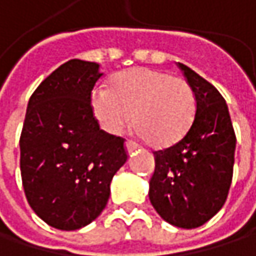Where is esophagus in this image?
Masks as SVG:
<instances>
[{"label": "esophagus", "mask_w": 256, "mask_h": 256, "mask_svg": "<svg viewBox=\"0 0 256 256\" xmlns=\"http://www.w3.org/2000/svg\"><path fill=\"white\" fill-rule=\"evenodd\" d=\"M126 148H128V152H133L134 150L139 148V145H138L136 142H133V140H128V142H126Z\"/></svg>", "instance_id": "obj_1"}]
</instances>
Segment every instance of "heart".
Listing matches in <instances>:
<instances>
[{"label": "heart", "mask_w": 256, "mask_h": 256, "mask_svg": "<svg viewBox=\"0 0 256 256\" xmlns=\"http://www.w3.org/2000/svg\"><path fill=\"white\" fill-rule=\"evenodd\" d=\"M90 105L94 118L108 133H123L133 118L136 130L150 145L169 146L190 128L196 96L185 78L154 68H133L117 74L108 90L96 87Z\"/></svg>", "instance_id": "b5f03b06"}]
</instances>
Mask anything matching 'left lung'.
Listing matches in <instances>:
<instances>
[{
    "label": "left lung",
    "mask_w": 256,
    "mask_h": 256,
    "mask_svg": "<svg viewBox=\"0 0 256 256\" xmlns=\"http://www.w3.org/2000/svg\"><path fill=\"white\" fill-rule=\"evenodd\" d=\"M178 66L194 90L196 114L178 142L154 151L148 196L164 221L179 228H197L227 200L236 133L222 94L191 68Z\"/></svg>",
    "instance_id": "1"
}]
</instances>
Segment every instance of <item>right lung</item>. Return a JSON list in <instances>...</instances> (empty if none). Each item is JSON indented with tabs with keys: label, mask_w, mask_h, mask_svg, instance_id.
Instances as JSON below:
<instances>
[{
	"label": "right lung",
	"mask_w": 256,
	"mask_h": 256,
	"mask_svg": "<svg viewBox=\"0 0 256 256\" xmlns=\"http://www.w3.org/2000/svg\"><path fill=\"white\" fill-rule=\"evenodd\" d=\"M99 65L68 60L32 93L20 134V174L32 210L58 230L94 221L126 163L124 139L99 128L90 96Z\"/></svg>",
	"instance_id": "right-lung-1"
}]
</instances>
